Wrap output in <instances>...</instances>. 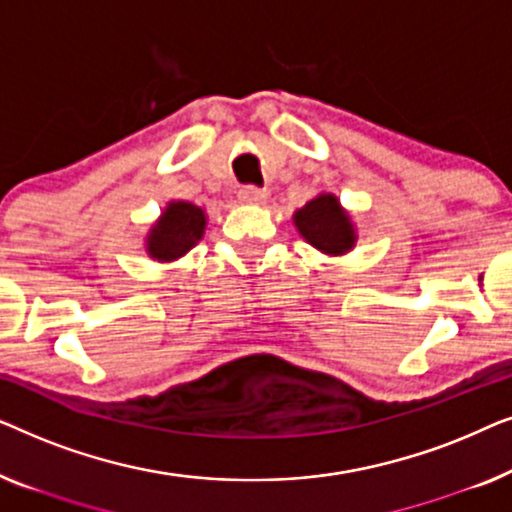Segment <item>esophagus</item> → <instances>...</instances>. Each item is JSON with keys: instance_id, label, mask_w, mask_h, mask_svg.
Wrapping results in <instances>:
<instances>
[{"instance_id": "esophagus-1", "label": "esophagus", "mask_w": 512, "mask_h": 512, "mask_svg": "<svg viewBox=\"0 0 512 512\" xmlns=\"http://www.w3.org/2000/svg\"><path fill=\"white\" fill-rule=\"evenodd\" d=\"M237 198H240L242 205H263L265 193L258 191L254 186H244L240 188V193H237Z\"/></svg>"}]
</instances>
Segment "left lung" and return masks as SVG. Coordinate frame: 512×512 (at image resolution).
<instances>
[{"instance_id":"8db88e82","label":"left lung","mask_w":512,"mask_h":512,"mask_svg":"<svg viewBox=\"0 0 512 512\" xmlns=\"http://www.w3.org/2000/svg\"><path fill=\"white\" fill-rule=\"evenodd\" d=\"M293 226L307 244L326 256H345L359 242L352 214L340 205L335 193H319L305 207L296 209Z\"/></svg>"}]
</instances>
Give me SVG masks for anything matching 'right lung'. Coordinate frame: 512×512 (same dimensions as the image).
<instances>
[{"mask_svg": "<svg viewBox=\"0 0 512 512\" xmlns=\"http://www.w3.org/2000/svg\"><path fill=\"white\" fill-rule=\"evenodd\" d=\"M207 228V212L188 200H170L144 237V249L158 263H172L186 256Z\"/></svg>", "mask_w": 512, "mask_h": 512, "instance_id": "1", "label": "right lung"}]
</instances>
